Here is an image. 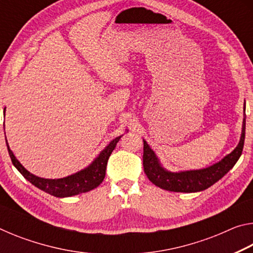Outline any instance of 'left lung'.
Returning a JSON list of instances; mask_svg holds the SVG:
<instances>
[{
    "label": "left lung",
    "mask_w": 253,
    "mask_h": 253,
    "mask_svg": "<svg viewBox=\"0 0 253 253\" xmlns=\"http://www.w3.org/2000/svg\"><path fill=\"white\" fill-rule=\"evenodd\" d=\"M246 137V115L242 123V131L238 146L232 152L224 156L220 162L211 166L201 169L179 170L170 172L164 169L160 160L145 139L143 165L144 172L149 181L163 190L170 192H181V193H194L201 192L212 186L221 179L229 170L233 168L235 163L241 156Z\"/></svg>",
    "instance_id": "left-lung-1"
}]
</instances>
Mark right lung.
Wrapping results in <instances>:
<instances>
[{
  "label": "right lung",
  "instance_id": "1",
  "mask_svg": "<svg viewBox=\"0 0 253 253\" xmlns=\"http://www.w3.org/2000/svg\"><path fill=\"white\" fill-rule=\"evenodd\" d=\"M4 115H5V109H4ZM122 136H118L115 139L111 140V142L99 153V155L91 162V164L88 165L85 169H81L79 172L72 175H69V176L54 179L39 177L37 176V175L30 173L29 170L25 169L24 166L16 160L13 152L11 151L10 146H8L7 140L6 146L8 155L11 157L12 164H13L15 166V169L23 175L24 178H27L34 186L44 191L45 193L55 196V198H69V196L85 193V192L91 191L93 188L100 185V183L104 181L105 178L108 158L110 156V154L113 153L115 147H116L119 139L122 138Z\"/></svg>",
  "mask_w": 253,
  "mask_h": 253
}]
</instances>
